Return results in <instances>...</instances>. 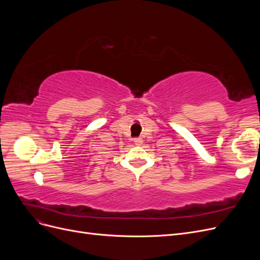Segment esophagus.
<instances>
[{"label":"esophagus","mask_w":260,"mask_h":260,"mask_svg":"<svg viewBox=\"0 0 260 260\" xmlns=\"http://www.w3.org/2000/svg\"><path fill=\"white\" fill-rule=\"evenodd\" d=\"M133 142H135L136 145H141L143 143V140H142V138H135L133 139Z\"/></svg>","instance_id":"obj_1"}]
</instances>
